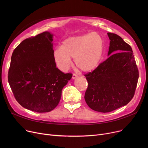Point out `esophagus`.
I'll return each instance as SVG.
<instances>
[{
	"mask_svg": "<svg viewBox=\"0 0 148 148\" xmlns=\"http://www.w3.org/2000/svg\"><path fill=\"white\" fill-rule=\"evenodd\" d=\"M77 77H78V75H77L76 74H75V73H73V76H72V78H73V79H76Z\"/></svg>",
	"mask_w": 148,
	"mask_h": 148,
	"instance_id": "esophagus-1",
	"label": "esophagus"
}]
</instances>
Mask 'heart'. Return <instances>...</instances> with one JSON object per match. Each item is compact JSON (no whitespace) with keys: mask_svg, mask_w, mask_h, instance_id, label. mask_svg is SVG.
<instances>
[{"mask_svg":"<svg viewBox=\"0 0 148 148\" xmlns=\"http://www.w3.org/2000/svg\"><path fill=\"white\" fill-rule=\"evenodd\" d=\"M104 42L99 34L69 37L54 51L53 58L58 68L65 71L74 59L76 66L82 71L89 72L96 69L103 56Z\"/></svg>","mask_w":148,"mask_h":148,"instance_id":"b5f03b06","label":"heart"}]
</instances>
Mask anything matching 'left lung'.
Returning a JSON list of instances; mask_svg holds the SVG:
<instances>
[{
	"label": "left lung",
	"mask_w": 148,
	"mask_h": 148,
	"mask_svg": "<svg viewBox=\"0 0 148 148\" xmlns=\"http://www.w3.org/2000/svg\"><path fill=\"white\" fill-rule=\"evenodd\" d=\"M107 35L110 56L84 74L88 83L86 103L91 109L102 113L118 109L133 99L139 75L131 47L118 35Z\"/></svg>",
	"instance_id": "left-lung-1"
}]
</instances>
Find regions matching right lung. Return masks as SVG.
I'll return each mask as SVG.
<instances>
[{"label": "right lung", "instance_id": "add662e5", "mask_svg": "<svg viewBox=\"0 0 148 148\" xmlns=\"http://www.w3.org/2000/svg\"><path fill=\"white\" fill-rule=\"evenodd\" d=\"M53 35L44 32L23 40L12 53L8 79L17 101L38 113L58 105L62 90L71 79L56 68Z\"/></svg>", "mask_w": 148, "mask_h": 148}]
</instances>
